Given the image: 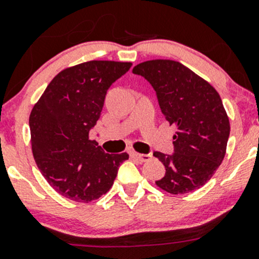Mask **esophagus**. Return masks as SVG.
Masks as SVG:
<instances>
[{"instance_id":"esophagus-1","label":"esophagus","mask_w":259,"mask_h":259,"mask_svg":"<svg viewBox=\"0 0 259 259\" xmlns=\"http://www.w3.org/2000/svg\"><path fill=\"white\" fill-rule=\"evenodd\" d=\"M130 156H132L133 159H137V160H139L140 163L149 161L151 158H153V155H151V154H139V153H137V151H130Z\"/></svg>"}]
</instances>
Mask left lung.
Instances as JSON below:
<instances>
[{
	"mask_svg": "<svg viewBox=\"0 0 259 259\" xmlns=\"http://www.w3.org/2000/svg\"><path fill=\"white\" fill-rule=\"evenodd\" d=\"M133 72L149 81L161 113L177 126L174 153L154 151L165 166V176L155 184L170 194L199 189L226 155L231 126L221 96L210 83L173 60L142 62Z\"/></svg>",
	"mask_w": 259,
	"mask_h": 259,
	"instance_id": "left-lung-1",
	"label": "left lung"
}]
</instances>
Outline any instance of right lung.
<instances>
[{"mask_svg": "<svg viewBox=\"0 0 259 259\" xmlns=\"http://www.w3.org/2000/svg\"><path fill=\"white\" fill-rule=\"evenodd\" d=\"M132 62L88 61L52 79L30 115L32 154L59 194L89 203L109 192L126 153L108 154L90 140L106 91Z\"/></svg>", "mask_w": 259, "mask_h": 259, "instance_id": "1", "label": "right lung"}]
</instances>
